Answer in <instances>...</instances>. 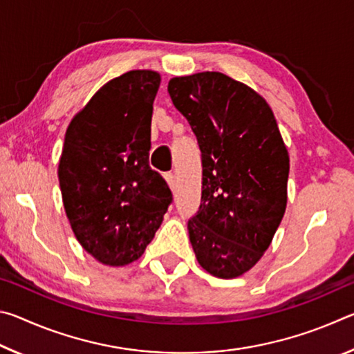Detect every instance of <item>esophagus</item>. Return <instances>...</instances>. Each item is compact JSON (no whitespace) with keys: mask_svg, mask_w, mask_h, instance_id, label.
Here are the masks:
<instances>
[{"mask_svg":"<svg viewBox=\"0 0 354 354\" xmlns=\"http://www.w3.org/2000/svg\"><path fill=\"white\" fill-rule=\"evenodd\" d=\"M164 178H165L167 184H169V187L171 190H175L176 189V178H175V175H173V173H165Z\"/></svg>","mask_w":354,"mask_h":354,"instance_id":"1","label":"esophagus"}]
</instances>
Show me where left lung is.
Masks as SVG:
<instances>
[{"label": "left lung", "instance_id": "obj_1", "mask_svg": "<svg viewBox=\"0 0 354 354\" xmlns=\"http://www.w3.org/2000/svg\"><path fill=\"white\" fill-rule=\"evenodd\" d=\"M169 93L201 149L192 248L207 273L237 278L270 247L286 212L290 160L277 118L259 93L220 71L171 77Z\"/></svg>", "mask_w": 354, "mask_h": 354}]
</instances>
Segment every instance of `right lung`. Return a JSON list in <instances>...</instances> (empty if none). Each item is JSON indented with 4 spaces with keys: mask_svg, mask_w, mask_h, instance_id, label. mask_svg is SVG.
<instances>
[{
    "mask_svg": "<svg viewBox=\"0 0 354 354\" xmlns=\"http://www.w3.org/2000/svg\"><path fill=\"white\" fill-rule=\"evenodd\" d=\"M159 86L153 70L113 77L65 133L57 169L65 214L77 242L104 266L139 259L171 203L165 179L148 162Z\"/></svg>",
    "mask_w": 354,
    "mask_h": 354,
    "instance_id": "add662e5",
    "label": "right lung"
}]
</instances>
